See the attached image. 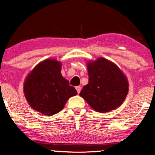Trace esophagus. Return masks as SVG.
I'll use <instances>...</instances> for the list:
<instances>
[{"instance_id": "obj_1", "label": "esophagus", "mask_w": 155, "mask_h": 155, "mask_svg": "<svg viewBox=\"0 0 155 155\" xmlns=\"http://www.w3.org/2000/svg\"><path fill=\"white\" fill-rule=\"evenodd\" d=\"M76 91H77V92H78V94H79L80 91H81V87H80V86L76 87Z\"/></svg>"}]
</instances>
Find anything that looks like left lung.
<instances>
[{
    "mask_svg": "<svg viewBox=\"0 0 155 155\" xmlns=\"http://www.w3.org/2000/svg\"><path fill=\"white\" fill-rule=\"evenodd\" d=\"M89 82L79 95L91 108L105 113L124 102L128 92V81L120 68L104 58L87 63Z\"/></svg>",
    "mask_w": 155,
    "mask_h": 155,
    "instance_id": "8db88e82",
    "label": "left lung"
}]
</instances>
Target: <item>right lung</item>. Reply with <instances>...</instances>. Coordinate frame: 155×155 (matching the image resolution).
<instances>
[{
	"label": "right lung",
	"mask_w": 155,
	"mask_h": 155,
	"mask_svg": "<svg viewBox=\"0 0 155 155\" xmlns=\"http://www.w3.org/2000/svg\"><path fill=\"white\" fill-rule=\"evenodd\" d=\"M61 65L56 60H44L25 81L27 101L33 109L44 115L51 116L60 112L71 97L77 95L76 89L61 75Z\"/></svg>",
	"instance_id": "right-lung-1"
}]
</instances>
